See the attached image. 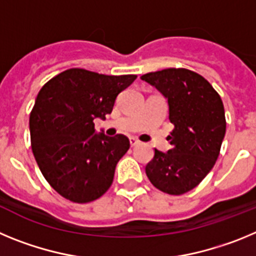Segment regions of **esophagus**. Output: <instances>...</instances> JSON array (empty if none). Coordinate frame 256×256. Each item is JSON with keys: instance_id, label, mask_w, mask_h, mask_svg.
<instances>
[{"instance_id": "34e87169", "label": "esophagus", "mask_w": 256, "mask_h": 256, "mask_svg": "<svg viewBox=\"0 0 256 256\" xmlns=\"http://www.w3.org/2000/svg\"><path fill=\"white\" fill-rule=\"evenodd\" d=\"M130 146H133V148H134V146H137V144H140V141L137 138H134V137H130Z\"/></svg>"}]
</instances>
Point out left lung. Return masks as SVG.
Instances as JSON below:
<instances>
[{
    "label": "left lung",
    "mask_w": 256,
    "mask_h": 256,
    "mask_svg": "<svg viewBox=\"0 0 256 256\" xmlns=\"http://www.w3.org/2000/svg\"><path fill=\"white\" fill-rule=\"evenodd\" d=\"M166 98L172 148L156 150L146 176L158 190L182 195L195 188L216 164L226 134L224 106L206 79L187 69H164L141 76Z\"/></svg>",
    "instance_id": "obj_1"
}]
</instances>
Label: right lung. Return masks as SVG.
<instances>
[{"label":"right lung","mask_w":256,"mask_h":256,"mask_svg":"<svg viewBox=\"0 0 256 256\" xmlns=\"http://www.w3.org/2000/svg\"><path fill=\"white\" fill-rule=\"evenodd\" d=\"M136 78L69 69L40 88L29 118L32 150L44 177L62 198L84 204L110 188L130 140L96 133L94 120H105L118 94Z\"/></svg>","instance_id":"obj_1"}]
</instances>
